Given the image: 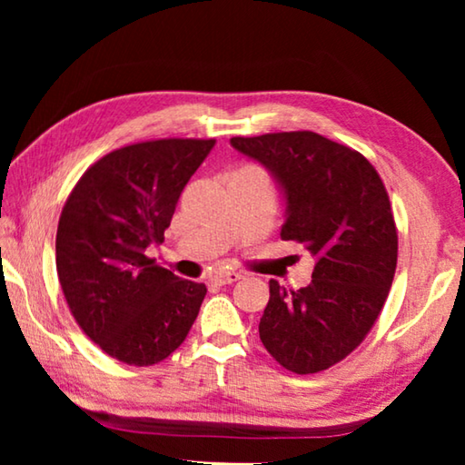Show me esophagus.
I'll list each match as a JSON object with an SVG mask.
<instances>
[{
    "label": "esophagus",
    "instance_id": "34e87169",
    "mask_svg": "<svg viewBox=\"0 0 465 465\" xmlns=\"http://www.w3.org/2000/svg\"><path fill=\"white\" fill-rule=\"evenodd\" d=\"M243 277L242 272H238V271H222V272H217V274H213V281L215 285H230V282H235V281H240Z\"/></svg>",
    "mask_w": 465,
    "mask_h": 465
}]
</instances>
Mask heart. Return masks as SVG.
Returning a JSON list of instances; mask_svg holds the SVG:
<instances>
[{"label": "heart", "instance_id": "heart-1", "mask_svg": "<svg viewBox=\"0 0 465 465\" xmlns=\"http://www.w3.org/2000/svg\"><path fill=\"white\" fill-rule=\"evenodd\" d=\"M246 170H256V168H246Z\"/></svg>", "mask_w": 465, "mask_h": 465}]
</instances>
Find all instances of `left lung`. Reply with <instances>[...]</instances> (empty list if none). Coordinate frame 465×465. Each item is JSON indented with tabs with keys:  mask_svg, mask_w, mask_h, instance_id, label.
<instances>
[{
	"mask_svg": "<svg viewBox=\"0 0 465 465\" xmlns=\"http://www.w3.org/2000/svg\"><path fill=\"white\" fill-rule=\"evenodd\" d=\"M230 143L269 170L285 201L281 238L303 243L316 261L308 287L269 281L261 341L289 371L318 373L357 349L388 299L398 261L388 193L363 155L318 133Z\"/></svg>",
	"mask_w": 465,
	"mask_h": 465,
	"instance_id": "1",
	"label": "left lung"
}]
</instances>
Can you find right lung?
Listing matches in <instances>:
<instances>
[{"instance_id": "add662e5", "label": "right lung", "mask_w": 465, "mask_h": 465, "mask_svg": "<svg viewBox=\"0 0 465 465\" xmlns=\"http://www.w3.org/2000/svg\"><path fill=\"white\" fill-rule=\"evenodd\" d=\"M215 139L145 141L98 160L57 227V274L69 310L102 351L127 365L172 355L199 316L204 282L145 256L163 240L180 193Z\"/></svg>"}]
</instances>
